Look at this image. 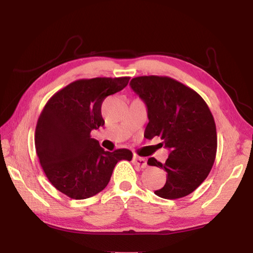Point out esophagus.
Here are the masks:
<instances>
[{
	"label": "esophagus",
	"mask_w": 253,
	"mask_h": 253,
	"mask_svg": "<svg viewBox=\"0 0 253 253\" xmlns=\"http://www.w3.org/2000/svg\"><path fill=\"white\" fill-rule=\"evenodd\" d=\"M132 163H134V165L138 166V168H140V169H146L147 168V161L143 157L134 156V158H132Z\"/></svg>",
	"instance_id": "esophagus-1"
}]
</instances>
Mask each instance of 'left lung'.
<instances>
[{
	"instance_id": "8db88e82",
	"label": "left lung",
	"mask_w": 253,
	"mask_h": 253,
	"mask_svg": "<svg viewBox=\"0 0 253 253\" xmlns=\"http://www.w3.org/2000/svg\"><path fill=\"white\" fill-rule=\"evenodd\" d=\"M129 84L147 107L144 136H158L169 151L165 163L148 158V165L168 173L165 185L155 194L169 200L191 194L215 161L216 127L209 106L193 89L169 77H136Z\"/></svg>"
}]
</instances>
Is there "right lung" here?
I'll return each instance as SVG.
<instances>
[{"label":"right lung","instance_id":"right-lung-1","mask_svg":"<svg viewBox=\"0 0 253 253\" xmlns=\"http://www.w3.org/2000/svg\"><path fill=\"white\" fill-rule=\"evenodd\" d=\"M129 79L76 80L55 92L40 114L34 136L37 155L50 183L71 199L99 193L117 163L131 161L129 149L107 152L90 136L91 130L105 125L102 101L123 90Z\"/></svg>","mask_w":253,"mask_h":253}]
</instances>
